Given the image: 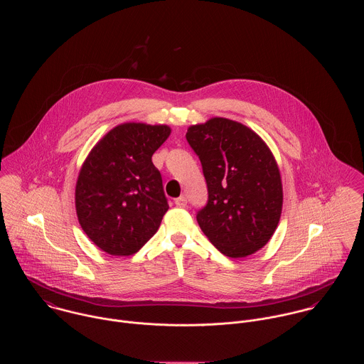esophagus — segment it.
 Here are the masks:
<instances>
[{
    "label": "esophagus",
    "instance_id": "34e87169",
    "mask_svg": "<svg viewBox=\"0 0 364 364\" xmlns=\"http://www.w3.org/2000/svg\"><path fill=\"white\" fill-rule=\"evenodd\" d=\"M186 203H188V200H186L185 196H181V198H176V199H175V205H176L178 208H185Z\"/></svg>",
    "mask_w": 364,
    "mask_h": 364
}]
</instances>
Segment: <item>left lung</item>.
I'll return each mask as SVG.
<instances>
[{"instance_id":"1","label":"left lung","mask_w":364,"mask_h":364,"mask_svg":"<svg viewBox=\"0 0 364 364\" xmlns=\"http://www.w3.org/2000/svg\"><path fill=\"white\" fill-rule=\"evenodd\" d=\"M186 140L208 183V203L196 214L202 231L225 257L257 252L273 235L283 205L270 150L251 129L224 117L191 126Z\"/></svg>"}]
</instances>
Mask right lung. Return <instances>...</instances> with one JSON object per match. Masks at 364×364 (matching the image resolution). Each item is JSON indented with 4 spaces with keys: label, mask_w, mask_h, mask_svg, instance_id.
<instances>
[{
    "label": "right lung",
    "mask_w": 364,
    "mask_h": 364,
    "mask_svg": "<svg viewBox=\"0 0 364 364\" xmlns=\"http://www.w3.org/2000/svg\"><path fill=\"white\" fill-rule=\"evenodd\" d=\"M169 133L161 124H120L92 149L81 168L75 188L78 221L109 255L140 251L169 208L151 161Z\"/></svg>",
    "instance_id": "obj_1"
}]
</instances>
